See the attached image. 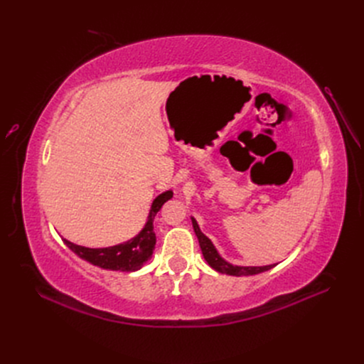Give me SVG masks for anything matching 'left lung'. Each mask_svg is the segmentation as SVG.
Masks as SVG:
<instances>
[{"label": "left lung", "instance_id": "1", "mask_svg": "<svg viewBox=\"0 0 364 364\" xmlns=\"http://www.w3.org/2000/svg\"><path fill=\"white\" fill-rule=\"evenodd\" d=\"M191 222H193V228H194V232L198 238V243H200V249L203 252V256L205 259V262L209 264L215 271L220 272V274H228V275H235V277H243V275H255V274H261L264 271H268L271 268H274L277 264H272V265H265V267H243V265H234V264H230L227 259H223L218 249L215 247V245L212 243V240L209 237H205L198 223L194 218H191Z\"/></svg>", "mask_w": 364, "mask_h": 364}]
</instances>
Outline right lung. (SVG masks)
Instances as JSON below:
<instances>
[{
  "label": "right lung",
  "instance_id": "add662e5",
  "mask_svg": "<svg viewBox=\"0 0 364 364\" xmlns=\"http://www.w3.org/2000/svg\"><path fill=\"white\" fill-rule=\"evenodd\" d=\"M171 197L173 191H170V189L161 193L159 197H155L151 204V210L145 227L139 231V234H136L133 238L124 241V243L100 249L78 246L68 241L66 238H62L63 243L77 256L99 268L123 272H133L141 269L148 262V259H151L155 241H157V237H155L154 232V218L161 209V205Z\"/></svg>",
  "mask_w": 364,
  "mask_h": 364
}]
</instances>
